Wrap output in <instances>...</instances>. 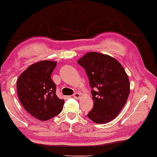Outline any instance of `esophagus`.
I'll use <instances>...</instances> for the list:
<instances>
[{"label": "esophagus", "instance_id": "esophagus-1", "mask_svg": "<svg viewBox=\"0 0 157 157\" xmlns=\"http://www.w3.org/2000/svg\"><path fill=\"white\" fill-rule=\"evenodd\" d=\"M73 97L75 98H77V99H78V98H79L80 97H81V94H80L78 93V92H75V93H74V94H73Z\"/></svg>", "mask_w": 157, "mask_h": 157}]
</instances>
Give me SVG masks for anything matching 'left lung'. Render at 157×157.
Wrapping results in <instances>:
<instances>
[{
	"mask_svg": "<svg viewBox=\"0 0 157 157\" xmlns=\"http://www.w3.org/2000/svg\"><path fill=\"white\" fill-rule=\"evenodd\" d=\"M78 63L85 69L91 87L94 107L87 117L98 124L114 119L129 94V81L124 68L111 56L90 52Z\"/></svg>",
	"mask_w": 157,
	"mask_h": 157,
	"instance_id": "obj_1",
	"label": "left lung"
}]
</instances>
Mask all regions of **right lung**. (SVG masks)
<instances>
[{"mask_svg":"<svg viewBox=\"0 0 157 157\" xmlns=\"http://www.w3.org/2000/svg\"><path fill=\"white\" fill-rule=\"evenodd\" d=\"M56 67L53 61H40L29 67L17 80L21 105L38 120H49L63 109L64 100L57 97L56 85L51 78Z\"/></svg>","mask_w":157,"mask_h":157,"instance_id":"obj_1","label":"right lung"}]
</instances>
